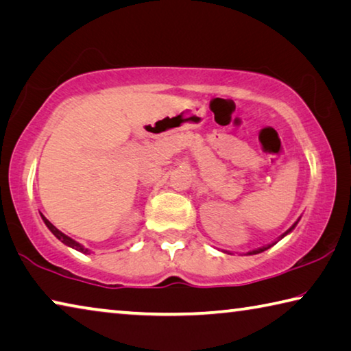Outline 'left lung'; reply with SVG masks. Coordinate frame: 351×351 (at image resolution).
Listing matches in <instances>:
<instances>
[{
    "mask_svg": "<svg viewBox=\"0 0 351 351\" xmlns=\"http://www.w3.org/2000/svg\"><path fill=\"white\" fill-rule=\"evenodd\" d=\"M295 224H297V221L293 224V226H291V228L287 230V232H285L282 237H280V239H283V237L285 235H287V234H289L291 232V230H293L294 228H295ZM272 245H276V243H272ZM272 245H268V246H263V247H260V249H255V251H251V252H249V254H258V252H263V251H266V249H269Z\"/></svg>",
    "mask_w": 351,
    "mask_h": 351,
    "instance_id": "obj_1",
    "label": "left lung"
}]
</instances>
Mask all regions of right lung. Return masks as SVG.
<instances>
[{
	"mask_svg": "<svg viewBox=\"0 0 351 351\" xmlns=\"http://www.w3.org/2000/svg\"><path fill=\"white\" fill-rule=\"evenodd\" d=\"M41 218H43V221H45V224L47 226V229H49L51 230V232L52 234H54L56 237H57V239L58 240H60L62 243H64V245H66V246H69V247H74V249H77V251H80V252H83V254H86V252H90V251H88V249H85V247H83L82 245H80V243H77V241H74L73 239H69V237L68 235H64L63 232H60V230H58L57 228H56V226L54 224H52V223H49V219H46L43 215H41Z\"/></svg>",
	"mask_w": 351,
	"mask_h": 351,
	"instance_id": "right-lung-1",
	"label": "right lung"
}]
</instances>
